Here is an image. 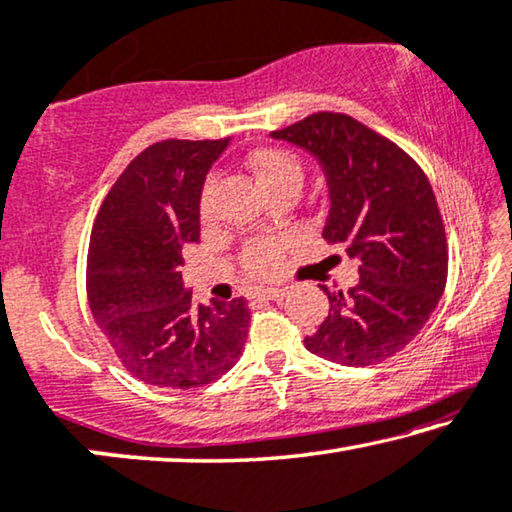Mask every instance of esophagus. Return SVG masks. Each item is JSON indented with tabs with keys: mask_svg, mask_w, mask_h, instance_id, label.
Here are the masks:
<instances>
[{
	"mask_svg": "<svg viewBox=\"0 0 512 512\" xmlns=\"http://www.w3.org/2000/svg\"><path fill=\"white\" fill-rule=\"evenodd\" d=\"M257 299H266V301H282L287 296L285 287H266V289H257L255 292Z\"/></svg>",
	"mask_w": 512,
	"mask_h": 512,
	"instance_id": "esophagus-1",
	"label": "esophagus"
}]
</instances>
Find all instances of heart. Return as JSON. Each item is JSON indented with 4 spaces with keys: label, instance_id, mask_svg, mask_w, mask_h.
Returning a JSON list of instances; mask_svg holds the SVG:
<instances>
[{
    "label": "heart",
    "instance_id": "1",
    "mask_svg": "<svg viewBox=\"0 0 512 512\" xmlns=\"http://www.w3.org/2000/svg\"><path fill=\"white\" fill-rule=\"evenodd\" d=\"M248 167L253 170L257 183L266 195L282 186H301L303 181L301 160L285 149H257L248 156ZM213 188H216L213 179L204 183L202 188V218H209L213 211ZM282 250L285 248L276 239H257L243 253V269L255 278H269L280 269Z\"/></svg>",
    "mask_w": 512,
    "mask_h": 512
}]
</instances>
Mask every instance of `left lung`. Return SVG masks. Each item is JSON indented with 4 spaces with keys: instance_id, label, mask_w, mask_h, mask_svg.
Masks as SVG:
<instances>
[{
    "instance_id": "1",
    "label": "left lung",
    "mask_w": 512,
    "mask_h": 512,
    "mask_svg": "<svg viewBox=\"0 0 512 512\" xmlns=\"http://www.w3.org/2000/svg\"><path fill=\"white\" fill-rule=\"evenodd\" d=\"M317 158L329 186L322 236L358 259V282L322 289L331 310L308 352L365 368L398 354L444 294V220L425 172L386 137L347 114L317 112L271 133Z\"/></svg>"
}]
</instances>
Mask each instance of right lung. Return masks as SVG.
<instances>
[{
	"label": "right lung",
	"instance_id": "1",
	"mask_svg": "<svg viewBox=\"0 0 512 512\" xmlns=\"http://www.w3.org/2000/svg\"><path fill=\"white\" fill-rule=\"evenodd\" d=\"M230 140H163L110 188L91 230L87 296L98 329L144 384L197 388L230 372L243 352V299L193 303L179 266L200 241V197Z\"/></svg>",
	"mask_w": 512,
	"mask_h": 512
}]
</instances>
